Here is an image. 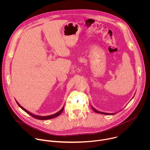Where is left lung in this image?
<instances>
[{
    "instance_id": "8db88e82",
    "label": "left lung",
    "mask_w": 150,
    "mask_h": 150,
    "mask_svg": "<svg viewBox=\"0 0 150 150\" xmlns=\"http://www.w3.org/2000/svg\"><path fill=\"white\" fill-rule=\"evenodd\" d=\"M133 97H132V98H133ZM131 99V100H132ZM91 108H92V109L95 112H96V113H100V114H103V115H115V114H116V113H104V112H100V111H98V110H97L96 109H95L93 107H91Z\"/></svg>"
}]
</instances>
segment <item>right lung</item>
Instances as JSON below:
<instances>
[{
    "label": "right lung",
    "instance_id": "right-lung-1",
    "mask_svg": "<svg viewBox=\"0 0 150 150\" xmlns=\"http://www.w3.org/2000/svg\"><path fill=\"white\" fill-rule=\"evenodd\" d=\"M16 102L17 104L19 106V108L22 109L24 112H25L27 113H28V114L30 115V116H33V117L36 118V119H39V120H48V119H50L54 118V117L58 116L59 115H60L62 113V112L63 111V110H64V105H63V107L61 109V110H60L58 112H57V113H54V114H53V115H49V116H42L36 115H34V114H33V113L30 112L29 111H28L27 110H26L25 109H24V108H23V107L21 106V105L18 103V102L17 101H16Z\"/></svg>",
    "mask_w": 150,
    "mask_h": 150
}]
</instances>
